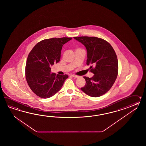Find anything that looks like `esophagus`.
<instances>
[{"instance_id":"1","label":"esophagus","mask_w":146,"mask_h":146,"mask_svg":"<svg viewBox=\"0 0 146 146\" xmlns=\"http://www.w3.org/2000/svg\"><path fill=\"white\" fill-rule=\"evenodd\" d=\"M72 77L74 78H78L79 77V76H76V75H74V74H72Z\"/></svg>"}]
</instances>
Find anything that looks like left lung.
I'll return each mask as SVG.
<instances>
[{"label": "left lung", "mask_w": 146, "mask_h": 146, "mask_svg": "<svg viewBox=\"0 0 146 146\" xmlns=\"http://www.w3.org/2000/svg\"><path fill=\"white\" fill-rule=\"evenodd\" d=\"M86 47L87 65H90L92 77H84L86 84L81 88L84 93L92 97H99L109 91L118 74V60L110 44L96 37H74Z\"/></svg>", "instance_id": "8db88e82"}]
</instances>
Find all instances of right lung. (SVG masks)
<instances>
[{
	"label": "right lung",
	"instance_id": "right-lung-1",
	"mask_svg": "<svg viewBox=\"0 0 146 146\" xmlns=\"http://www.w3.org/2000/svg\"><path fill=\"white\" fill-rule=\"evenodd\" d=\"M71 37L52 38L35 45L28 55L25 66V77L29 86L36 96L46 99L60 90L68 75L51 72L50 67L60 59L63 45Z\"/></svg>",
	"mask_w": 146,
	"mask_h": 146
}]
</instances>
